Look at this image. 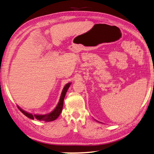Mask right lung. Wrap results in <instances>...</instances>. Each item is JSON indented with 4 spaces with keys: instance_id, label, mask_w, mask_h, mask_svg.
<instances>
[{
    "instance_id": "obj_1",
    "label": "right lung",
    "mask_w": 154,
    "mask_h": 154,
    "mask_svg": "<svg viewBox=\"0 0 154 154\" xmlns=\"http://www.w3.org/2000/svg\"><path fill=\"white\" fill-rule=\"evenodd\" d=\"M70 85L71 83H69L65 85V87H63V89L62 90V94H61L59 102L58 103V105H57V106L56 107V108L54 109L52 112L49 113L48 114H46V115H38V114H35V115H33V114L29 113L26 112V111L23 110L22 109L20 108L19 106L17 107H18L19 109L24 114L25 116H27L29 118H30L31 119H34L35 118V119H37L39 121H46V122L54 121L59 117V116L61 113V112H62V108H63V100H64V98H65V96L67 90H68L69 87H70Z\"/></svg>"
}]
</instances>
